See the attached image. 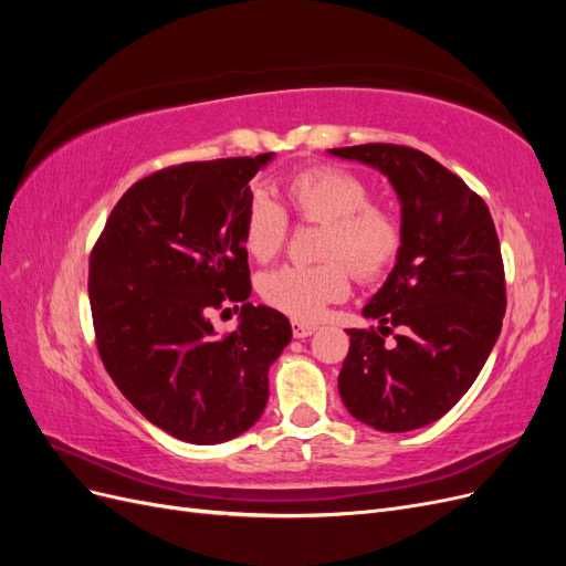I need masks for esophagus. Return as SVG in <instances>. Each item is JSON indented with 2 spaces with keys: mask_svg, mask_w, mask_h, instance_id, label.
<instances>
[{
  "mask_svg": "<svg viewBox=\"0 0 566 566\" xmlns=\"http://www.w3.org/2000/svg\"><path fill=\"white\" fill-rule=\"evenodd\" d=\"M290 325H293V335L297 337V339H302V337H310L312 333H316L318 331V325L316 323H306V321H293V323H290Z\"/></svg>",
  "mask_w": 566,
  "mask_h": 566,
  "instance_id": "34e87169",
  "label": "esophagus"
}]
</instances>
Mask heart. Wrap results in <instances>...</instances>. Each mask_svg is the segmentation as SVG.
Masks as SVG:
<instances>
[{"label": "heart", "mask_w": 566, "mask_h": 566, "mask_svg": "<svg viewBox=\"0 0 566 566\" xmlns=\"http://www.w3.org/2000/svg\"><path fill=\"white\" fill-rule=\"evenodd\" d=\"M285 202L302 221L323 224L318 264H287L260 279L262 300L287 316L312 321L349 293V269L361 283L382 279L403 245L399 214L370 200V186L349 169L321 165L285 181ZM287 212L256 191L245 205L241 238L256 262H271L285 248Z\"/></svg>", "instance_id": "1"}]
</instances>
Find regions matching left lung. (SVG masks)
I'll use <instances>...</instances> for the list:
<instances>
[{
	"label": "left lung",
	"instance_id": "obj_1",
	"mask_svg": "<svg viewBox=\"0 0 566 566\" xmlns=\"http://www.w3.org/2000/svg\"><path fill=\"white\" fill-rule=\"evenodd\" d=\"M331 153L389 177L403 227L397 266L364 306L380 325L347 331L339 397L375 430H418L460 401L501 335L507 300L499 233L482 196L422 150L361 144Z\"/></svg>",
	"mask_w": 566,
	"mask_h": 566
}]
</instances>
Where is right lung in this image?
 <instances>
[{"label":"right lung","instance_id":"1","mask_svg":"<svg viewBox=\"0 0 566 566\" xmlns=\"http://www.w3.org/2000/svg\"><path fill=\"white\" fill-rule=\"evenodd\" d=\"M271 160L221 158L158 169L117 200L90 254L96 349L125 399L181 441H229L260 420L269 366L290 321L252 306L241 238L250 179ZM243 301L217 338L209 314Z\"/></svg>","mask_w":566,"mask_h":566}]
</instances>
